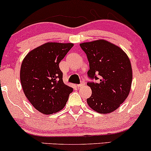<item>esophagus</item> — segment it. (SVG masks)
I'll return each mask as SVG.
<instances>
[{
	"mask_svg": "<svg viewBox=\"0 0 151 151\" xmlns=\"http://www.w3.org/2000/svg\"><path fill=\"white\" fill-rule=\"evenodd\" d=\"M84 84H85V82L83 81H82L80 83H79V84L77 85V87H78V88H81V87L84 86Z\"/></svg>",
	"mask_w": 151,
	"mask_h": 151,
	"instance_id": "34e87169",
	"label": "esophagus"
}]
</instances>
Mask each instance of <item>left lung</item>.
<instances>
[{
    "label": "left lung",
    "mask_w": 151,
    "mask_h": 151,
    "mask_svg": "<svg viewBox=\"0 0 151 151\" xmlns=\"http://www.w3.org/2000/svg\"><path fill=\"white\" fill-rule=\"evenodd\" d=\"M89 63L87 85L92 90L87 99L91 108L99 113H110L120 106L129 93L132 69L127 54L105 40L80 44Z\"/></svg>",
    "instance_id": "1"
}]
</instances>
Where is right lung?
Segmentation results:
<instances>
[{
  "mask_svg": "<svg viewBox=\"0 0 151 151\" xmlns=\"http://www.w3.org/2000/svg\"><path fill=\"white\" fill-rule=\"evenodd\" d=\"M72 43H46L29 52L22 63L20 81L25 96L38 111L50 115L65 107L73 88L65 85L59 63Z\"/></svg>",
  "mask_w": 151,
  "mask_h": 151,
  "instance_id": "right-lung-1",
  "label": "right lung"
}]
</instances>
